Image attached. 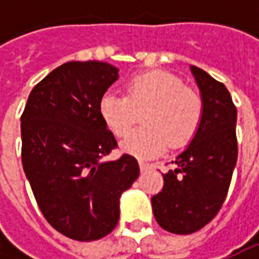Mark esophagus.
Segmentation results:
<instances>
[{"label": "esophagus", "mask_w": 259, "mask_h": 259, "mask_svg": "<svg viewBox=\"0 0 259 259\" xmlns=\"http://www.w3.org/2000/svg\"><path fill=\"white\" fill-rule=\"evenodd\" d=\"M138 164H140V170H141L143 173L147 171L148 168H151V164H148V163H145V161H141V160L138 161Z\"/></svg>", "instance_id": "34e87169"}]
</instances>
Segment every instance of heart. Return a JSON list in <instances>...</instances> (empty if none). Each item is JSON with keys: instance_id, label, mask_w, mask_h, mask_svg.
Here are the masks:
<instances>
[{"instance_id": "heart-1", "label": "heart", "mask_w": 259, "mask_h": 259, "mask_svg": "<svg viewBox=\"0 0 259 259\" xmlns=\"http://www.w3.org/2000/svg\"><path fill=\"white\" fill-rule=\"evenodd\" d=\"M122 150L140 158L160 155L167 145L180 148L197 133L203 101L196 91L186 88L183 80L164 70H153L134 76L126 83V96L108 92L101 101V116L116 137H124Z\"/></svg>"}]
</instances>
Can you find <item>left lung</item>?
<instances>
[{
    "instance_id": "left-lung-1",
    "label": "left lung",
    "mask_w": 259,
    "mask_h": 259,
    "mask_svg": "<svg viewBox=\"0 0 259 259\" xmlns=\"http://www.w3.org/2000/svg\"><path fill=\"white\" fill-rule=\"evenodd\" d=\"M190 70L203 101L202 122L177 155L176 168L163 174V190L151 197L155 221L177 235L193 234L218 214L238 158L236 106L229 91L202 69Z\"/></svg>"
}]
</instances>
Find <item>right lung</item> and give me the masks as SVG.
Wrapping results in <instances>:
<instances>
[{
	"instance_id": "add662e5",
	"label": "right lung",
	"mask_w": 259,
	"mask_h": 259,
	"mask_svg": "<svg viewBox=\"0 0 259 259\" xmlns=\"http://www.w3.org/2000/svg\"><path fill=\"white\" fill-rule=\"evenodd\" d=\"M105 62H67L33 88L21 115V160L37 204L57 232L96 241L114 231L119 197L140 176L138 161L116 148L101 101L118 79Z\"/></svg>"
}]
</instances>
